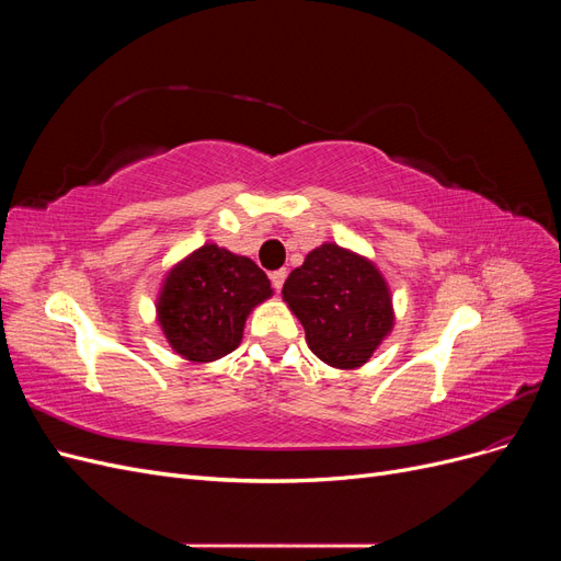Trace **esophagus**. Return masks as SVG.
<instances>
[{"mask_svg":"<svg viewBox=\"0 0 561 561\" xmlns=\"http://www.w3.org/2000/svg\"><path fill=\"white\" fill-rule=\"evenodd\" d=\"M285 278H287V271L285 268H278V271H274V274H271V283H274L276 290H280Z\"/></svg>","mask_w":561,"mask_h":561,"instance_id":"obj_1","label":"esophagus"}]
</instances>
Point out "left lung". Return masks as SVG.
Here are the masks:
<instances>
[{
	"label": "left lung",
	"instance_id": "obj_1",
	"mask_svg": "<svg viewBox=\"0 0 561 561\" xmlns=\"http://www.w3.org/2000/svg\"><path fill=\"white\" fill-rule=\"evenodd\" d=\"M283 301L313 355L334 369L363 367L396 325L393 295L379 266L336 243L307 254L287 276Z\"/></svg>",
	"mask_w": 561,
	"mask_h": 561
}]
</instances>
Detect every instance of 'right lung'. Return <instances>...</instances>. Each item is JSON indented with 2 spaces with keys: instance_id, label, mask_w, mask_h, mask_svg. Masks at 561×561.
Returning <instances> with one entry per match:
<instances>
[{
  "instance_id": "add662e5",
  "label": "right lung",
  "mask_w": 561,
  "mask_h": 561,
  "mask_svg": "<svg viewBox=\"0 0 561 561\" xmlns=\"http://www.w3.org/2000/svg\"><path fill=\"white\" fill-rule=\"evenodd\" d=\"M271 295V280L250 257L206 243L165 271L157 322L180 358L208 365L239 348L248 316Z\"/></svg>"
}]
</instances>
